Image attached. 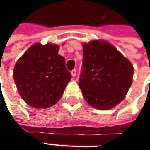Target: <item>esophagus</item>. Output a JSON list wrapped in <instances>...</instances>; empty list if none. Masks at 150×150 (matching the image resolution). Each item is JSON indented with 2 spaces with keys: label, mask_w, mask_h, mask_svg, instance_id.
Wrapping results in <instances>:
<instances>
[{
  "label": "esophagus",
  "mask_w": 150,
  "mask_h": 150,
  "mask_svg": "<svg viewBox=\"0 0 150 150\" xmlns=\"http://www.w3.org/2000/svg\"><path fill=\"white\" fill-rule=\"evenodd\" d=\"M71 74H72V77H76V75H77V70L76 69H73L72 71H71Z\"/></svg>",
  "instance_id": "obj_1"
}]
</instances>
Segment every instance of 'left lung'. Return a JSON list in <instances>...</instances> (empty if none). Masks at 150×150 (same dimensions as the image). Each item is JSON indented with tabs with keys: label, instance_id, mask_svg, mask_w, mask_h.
<instances>
[{
	"label": "left lung",
	"instance_id": "8db88e82",
	"mask_svg": "<svg viewBox=\"0 0 150 150\" xmlns=\"http://www.w3.org/2000/svg\"><path fill=\"white\" fill-rule=\"evenodd\" d=\"M82 46L83 71L79 88L84 99L97 109H111L123 101L129 89L134 67L107 41L93 40Z\"/></svg>",
	"mask_w": 150,
	"mask_h": 150
}]
</instances>
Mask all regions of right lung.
<instances>
[{"mask_svg":"<svg viewBox=\"0 0 150 150\" xmlns=\"http://www.w3.org/2000/svg\"><path fill=\"white\" fill-rule=\"evenodd\" d=\"M59 46L34 43L15 64L13 78L21 98L34 108L56 104L71 80Z\"/></svg>","mask_w":150,"mask_h":150,"instance_id":"add662e5","label":"right lung"}]
</instances>
